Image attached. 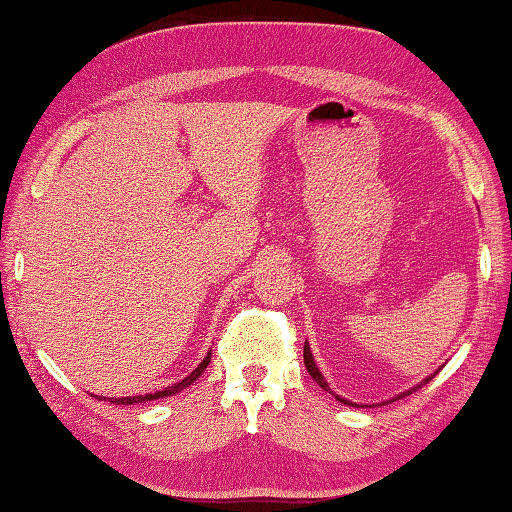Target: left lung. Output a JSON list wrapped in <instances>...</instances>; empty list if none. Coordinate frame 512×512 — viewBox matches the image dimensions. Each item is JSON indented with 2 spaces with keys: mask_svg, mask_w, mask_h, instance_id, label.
<instances>
[{
  "mask_svg": "<svg viewBox=\"0 0 512 512\" xmlns=\"http://www.w3.org/2000/svg\"><path fill=\"white\" fill-rule=\"evenodd\" d=\"M303 361H305V368H307V372H310V376L312 379L321 385L323 390H327L332 394V397H336V401H341V403H345V406H354V408H363V406H359V403H352V401H347V399H343L341 394H336V392H332L330 390V385H327V381H325V376L321 374V370H318V365H316V361H314V354H312V350H310V343H305V347H303ZM439 372V370H437ZM435 372V374H437ZM435 374H430V376H426V379H423L421 383H417L414 385V388H410V390H406V392H401V394H397V397L394 399H390V401H397V399H401V397H406V394H412L414 390H419V388H423V385H426L430 379H435ZM390 401H385V403H390ZM368 408V406H365Z\"/></svg>",
  "mask_w": 512,
  "mask_h": 512,
  "instance_id": "obj_1",
  "label": "left lung"
}]
</instances>
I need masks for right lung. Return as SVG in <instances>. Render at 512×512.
Returning a JSON list of instances; mask_svg holds the SVG:
<instances>
[{
  "label": "right lung",
  "instance_id": "add662e5",
  "mask_svg": "<svg viewBox=\"0 0 512 512\" xmlns=\"http://www.w3.org/2000/svg\"><path fill=\"white\" fill-rule=\"evenodd\" d=\"M209 361H211V350L207 352L205 359L200 361V365H198V368H196L194 372H191L189 376H185V379H182V381L169 385V388L160 390V392H153V394H136V397H122V399H109V401H111V403H115V406H133V403H144V401H153V399L173 397V394H178V392H182L185 388H189V385L194 383L202 372H205V368L209 365ZM102 399H104V397H102ZM104 401H106V399H104Z\"/></svg>",
  "mask_w": 512,
  "mask_h": 512
}]
</instances>
